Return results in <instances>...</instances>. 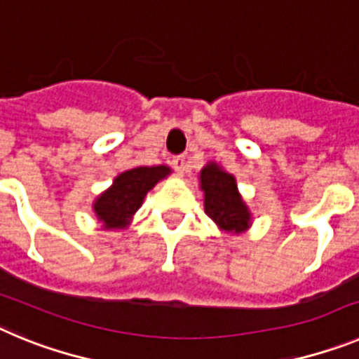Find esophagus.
<instances>
[{"mask_svg":"<svg viewBox=\"0 0 359 359\" xmlns=\"http://www.w3.org/2000/svg\"><path fill=\"white\" fill-rule=\"evenodd\" d=\"M170 163H172L174 170H176L177 174L185 172V167H187V158L185 156H174Z\"/></svg>","mask_w":359,"mask_h":359,"instance_id":"esophagus-1","label":"esophagus"}]
</instances>
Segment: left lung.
Here are the masks:
<instances>
[{
	"label": "left lung",
	"instance_id": "obj_1",
	"mask_svg": "<svg viewBox=\"0 0 359 359\" xmlns=\"http://www.w3.org/2000/svg\"><path fill=\"white\" fill-rule=\"evenodd\" d=\"M199 187L205 194V214L221 230L241 233L250 226L252 214L237 190L236 177L210 161L199 172Z\"/></svg>",
	"mask_w": 359,
	"mask_h": 359
}]
</instances>
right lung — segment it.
Instances as JSON below:
<instances>
[{"label":"right lung","instance_id":"obj_1","mask_svg":"<svg viewBox=\"0 0 359 359\" xmlns=\"http://www.w3.org/2000/svg\"><path fill=\"white\" fill-rule=\"evenodd\" d=\"M169 174L170 169L167 165L135 167L118 174L113 180V185L95 199V215L106 230L128 228L149 190Z\"/></svg>","mask_w":359,"mask_h":359}]
</instances>
